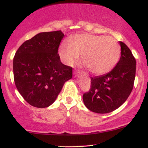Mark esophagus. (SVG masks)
Instances as JSON below:
<instances>
[{
    "label": "esophagus",
    "instance_id": "esophagus-1",
    "mask_svg": "<svg viewBox=\"0 0 148 148\" xmlns=\"http://www.w3.org/2000/svg\"><path fill=\"white\" fill-rule=\"evenodd\" d=\"M78 74H79V72H76H76H74V74H75V75H77Z\"/></svg>",
    "mask_w": 148,
    "mask_h": 148
}]
</instances>
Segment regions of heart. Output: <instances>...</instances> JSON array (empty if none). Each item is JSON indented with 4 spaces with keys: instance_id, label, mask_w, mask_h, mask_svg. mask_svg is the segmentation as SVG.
<instances>
[{
    "instance_id": "obj_1",
    "label": "heart",
    "mask_w": 148,
    "mask_h": 148,
    "mask_svg": "<svg viewBox=\"0 0 148 148\" xmlns=\"http://www.w3.org/2000/svg\"><path fill=\"white\" fill-rule=\"evenodd\" d=\"M62 62L72 65L81 53L82 64L95 74H103L112 70L118 62L120 47L113 37L105 35L78 34L69 42H62L58 49Z\"/></svg>"
}]
</instances>
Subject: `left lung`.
I'll return each mask as SVG.
<instances>
[{"mask_svg":"<svg viewBox=\"0 0 148 148\" xmlns=\"http://www.w3.org/2000/svg\"><path fill=\"white\" fill-rule=\"evenodd\" d=\"M120 60L111 72L91 77L90 90L83 95L84 103L90 111L108 113L125 102L132 92L136 76V59L128 47L120 42Z\"/></svg>","mask_w":148,"mask_h":148,"instance_id":"8db88e82","label":"left lung"}]
</instances>
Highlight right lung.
Returning <instances> with one entry per match:
<instances>
[{
  "label": "right lung",
  "instance_id": "1",
  "mask_svg": "<svg viewBox=\"0 0 148 148\" xmlns=\"http://www.w3.org/2000/svg\"><path fill=\"white\" fill-rule=\"evenodd\" d=\"M64 37L61 30L37 34L23 42L13 60L14 79L18 91L29 104L46 108L56 99L72 68L61 62L58 53Z\"/></svg>",
  "mask_w": 148,
  "mask_h": 148
}]
</instances>
